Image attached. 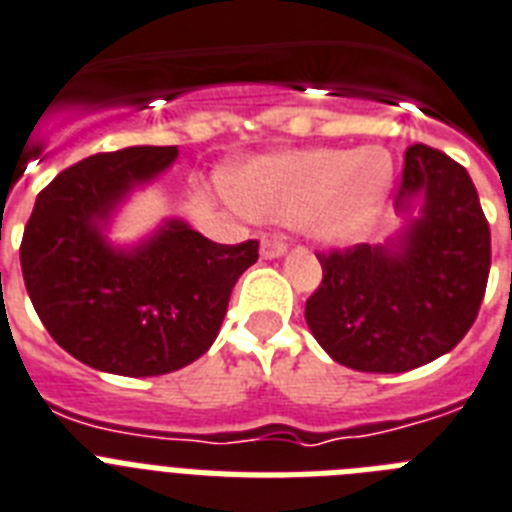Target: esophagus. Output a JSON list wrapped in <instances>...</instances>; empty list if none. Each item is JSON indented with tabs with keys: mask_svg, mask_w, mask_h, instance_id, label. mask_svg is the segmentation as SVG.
Segmentation results:
<instances>
[{
	"mask_svg": "<svg viewBox=\"0 0 512 512\" xmlns=\"http://www.w3.org/2000/svg\"><path fill=\"white\" fill-rule=\"evenodd\" d=\"M286 252V244L281 236H265L263 244H260V255L265 260H273V257H281Z\"/></svg>",
	"mask_w": 512,
	"mask_h": 512,
	"instance_id": "1",
	"label": "esophagus"
}]
</instances>
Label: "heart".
Masks as SVG:
<instances>
[{
	"label": "heart",
	"mask_w": 512,
	"mask_h": 512,
	"mask_svg": "<svg viewBox=\"0 0 512 512\" xmlns=\"http://www.w3.org/2000/svg\"><path fill=\"white\" fill-rule=\"evenodd\" d=\"M392 176L386 149H302L244 165L234 178V197L249 215L302 220L315 239L347 244L376 223Z\"/></svg>",
	"instance_id": "b5f03b06"
}]
</instances>
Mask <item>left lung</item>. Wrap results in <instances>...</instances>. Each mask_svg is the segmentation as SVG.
Masks as SVG:
<instances>
[{"instance_id":"8db88e82","label":"left lung","mask_w":512,"mask_h":512,"mask_svg":"<svg viewBox=\"0 0 512 512\" xmlns=\"http://www.w3.org/2000/svg\"><path fill=\"white\" fill-rule=\"evenodd\" d=\"M394 205L407 215L397 244L318 252L323 281L307 297L305 321L352 371L405 373L442 357L468 334L486 292L489 223L460 162L426 144L407 147Z\"/></svg>"}]
</instances>
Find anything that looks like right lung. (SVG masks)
Masks as SVG:
<instances>
[{"label": "right lung", "mask_w": 512, "mask_h": 512, "mask_svg": "<svg viewBox=\"0 0 512 512\" xmlns=\"http://www.w3.org/2000/svg\"><path fill=\"white\" fill-rule=\"evenodd\" d=\"M176 157V147L91 155L36 197L20 244L23 281L49 336L89 368L144 378L194 363L257 263L255 239L215 244L184 220H165L134 249L107 242L112 210Z\"/></svg>", "instance_id": "right-lung-1"}]
</instances>
